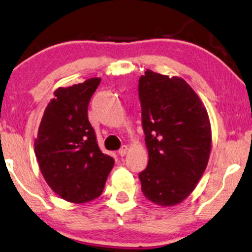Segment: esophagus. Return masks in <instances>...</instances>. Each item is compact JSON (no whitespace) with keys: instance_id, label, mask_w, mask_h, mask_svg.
Returning <instances> with one entry per match:
<instances>
[{"instance_id":"esophagus-1","label":"esophagus","mask_w":252,"mask_h":252,"mask_svg":"<svg viewBox=\"0 0 252 252\" xmlns=\"http://www.w3.org/2000/svg\"><path fill=\"white\" fill-rule=\"evenodd\" d=\"M127 153H128V147H127V146H123L122 149L119 150L118 154H119L120 156H122V158H124V156H125V155L127 154Z\"/></svg>"}]
</instances>
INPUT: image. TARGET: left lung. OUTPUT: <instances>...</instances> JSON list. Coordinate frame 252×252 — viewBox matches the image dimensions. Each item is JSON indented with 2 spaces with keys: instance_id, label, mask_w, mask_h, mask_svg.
Segmentation results:
<instances>
[{
  "instance_id": "8db88e82",
  "label": "left lung",
  "mask_w": 252,
  "mask_h": 252,
  "mask_svg": "<svg viewBox=\"0 0 252 252\" xmlns=\"http://www.w3.org/2000/svg\"><path fill=\"white\" fill-rule=\"evenodd\" d=\"M148 165L141 190L156 205L175 206L190 195L204 174L212 149L207 110L182 77L147 69L139 80Z\"/></svg>"
}]
</instances>
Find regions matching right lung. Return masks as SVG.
I'll use <instances>...</instances> for the list:
<instances>
[{
  "label": "right lung",
  "instance_id": "right-lung-1",
  "mask_svg": "<svg viewBox=\"0 0 252 252\" xmlns=\"http://www.w3.org/2000/svg\"><path fill=\"white\" fill-rule=\"evenodd\" d=\"M99 77L58 88L45 109L34 140L39 168L63 200L84 204L102 194L114 159L103 154L88 119L90 98Z\"/></svg>",
  "mask_w": 252,
  "mask_h": 252
}]
</instances>
